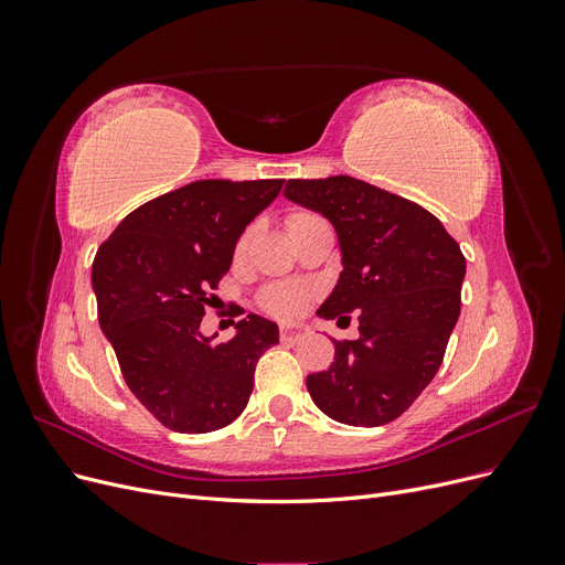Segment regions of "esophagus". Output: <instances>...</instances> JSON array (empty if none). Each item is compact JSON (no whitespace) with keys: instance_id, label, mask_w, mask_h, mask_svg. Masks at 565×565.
<instances>
[{"instance_id":"esophagus-1","label":"esophagus","mask_w":565,"mask_h":565,"mask_svg":"<svg viewBox=\"0 0 565 565\" xmlns=\"http://www.w3.org/2000/svg\"><path fill=\"white\" fill-rule=\"evenodd\" d=\"M303 334H306L303 324H289V322L280 324V339L289 341V344H292V341H299Z\"/></svg>"}]
</instances>
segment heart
Wrapping results in <instances>:
<instances>
[{
	"label": "heart",
	"mask_w": 565,
	"mask_h": 565,
	"mask_svg": "<svg viewBox=\"0 0 565 565\" xmlns=\"http://www.w3.org/2000/svg\"><path fill=\"white\" fill-rule=\"evenodd\" d=\"M313 218H318V216L311 212H295L287 218V228L289 231L299 228L303 224H309V221H313ZM243 245H245V241H243ZM311 297H313L311 289L303 285H276L264 292V306H266V311H270L278 318H295L306 309V303L311 301Z\"/></svg>",
	"instance_id": "1"
}]
</instances>
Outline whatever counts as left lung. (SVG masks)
<instances>
[{
    "label": "left lung",
    "mask_w": 565,
    "mask_h": 565,
    "mask_svg": "<svg viewBox=\"0 0 565 565\" xmlns=\"http://www.w3.org/2000/svg\"><path fill=\"white\" fill-rule=\"evenodd\" d=\"M285 198L337 231L344 270L318 316L355 313L361 332L334 341V363L306 377L311 398L341 424H388L443 363L459 318L465 254L431 212L353 177L289 179Z\"/></svg>",
    "instance_id": "obj_1"
}]
</instances>
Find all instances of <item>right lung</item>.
<instances>
[{
	"instance_id": "obj_1",
	"label": "right lung",
	"mask_w": 565,
	"mask_h": 565,
	"mask_svg": "<svg viewBox=\"0 0 565 565\" xmlns=\"http://www.w3.org/2000/svg\"><path fill=\"white\" fill-rule=\"evenodd\" d=\"M280 188L282 179L193 181L134 210L96 252L100 330L131 393L167 429L207 434L241 417L256 363L278 344V324L256 313L224 344L200 322L243 231Z\"/></svg>"
}]
</instances>
